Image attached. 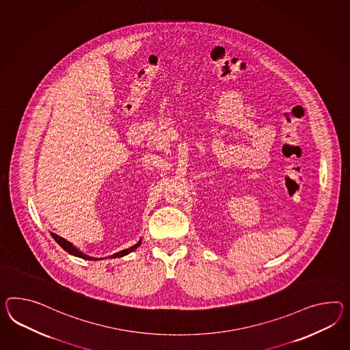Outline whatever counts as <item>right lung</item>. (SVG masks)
<instances>
[{"mask_svg": "<svg viewBox=\"0 0 350 350\" xmlns=\"http://www.w3.org/2000/svg\"><path fill=\"white\" fill-rule=\"evenodd\" d=\"M52 236H53L54 240L58 242V245L62 247L63 250L67 251L68 254H71V255H75V256H79L81 259L85 260H98L95 259V258H91V256H88V255H85V254H82L81 251L77 250L73 245H72L71 242L66 241L63 237L61 236H58V234H55V233H52ZM141 245V240L138 243H135L133 245L132 247H129V249H126V250L119 251L117 254H114V255H111V256H109V258H120V256H124L126 254H129V252H132V251L135 250L138 246Z\"/></svg>", "mask_w": 350, "mask_h": 350, "instance_id": "add662e5", "label": "right lung"}]
</instances>
